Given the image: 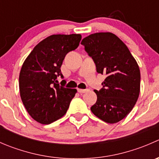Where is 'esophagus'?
Instances as JSON below:
<instances>
[{
  "label": "esophagus",
  "mask_w": 159,
  "mask_h": 159,
  "mask_svg": "<svg viewBox=\"0 0 159 159\" xmlns=\"http://www.w3.org/2000/svg\"><path fill=\"white\" fill-rule=\"evenodd\" d=\"M78 91L79 93H85V92H87L88 90L87 89H78Z\"/></svg>",
  "instance_id": "34e87169"
}]
</instances>
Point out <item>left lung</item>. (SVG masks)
<instances>
[{
    "mask_svg": "<svg viewBox=\"0 0 159 159\" xmlns=\"http://www.w3.org/2000/svg\"><path fill=\"white\" fill-rule=\"evenodd\" d=\"M81 44L94 61L98 73L107 76L102 89L94 90L97 102L91 111L105 122H118L129 115L139 98V65L124 42L110 32L90 34Z\"/></svg>",
    "mask_w": 159,
    "mask_h": 159,
    "instance_id": "left-lung-1",
    "label": "left lung"
}]
</instances>
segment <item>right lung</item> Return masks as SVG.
I'll return each instance as SVG.
<instances>
[{"label":"right lung","instance_id":"right-lung-1","mask_svg":"<svg viewBox=\"0 0 159 159\" xmlns=\"http://www.w3.org/2000/svg\"><path fill=\"white\" fill-rule=\"evenodd\" d=\"M81 34H54L38 43L24 62L19 75L22 102L33 119L48 125L65 115L76 89L59 85L63 61L78 47Z\"/></svg>","mask_w":159,"mask_h":159}]
</instances>
